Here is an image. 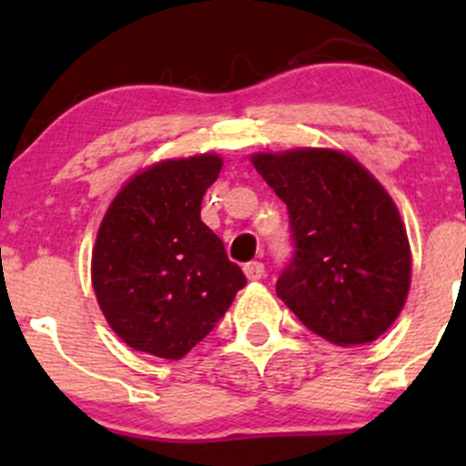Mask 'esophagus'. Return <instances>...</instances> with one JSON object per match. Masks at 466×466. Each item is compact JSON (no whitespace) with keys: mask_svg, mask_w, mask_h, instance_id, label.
I'll use <instances>...</instances> for the list:
<instances>
[{"mask_svg":"<svg viewBox=\"0 0 466 466\" xmlns=\"http://www.w3.org/2000/svg\"><path fill=\"white\" fill-rule=\"evenodd\" d=\"M243 271L249 280H260L265 276V265L260 260H251V263L243 265Z\"/></svg>","mask_w":466,"mask_h":466,"instance_id":"obj_1","label":"esophagus"}]
</instances>
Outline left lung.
Here are the masks:
<instances>
[{"label": "left lung", "instance_id": "8db88e82", "mask_svg": "<svg viewBox=\"0 0 466 466\" xmlns=\"http://www.w3.org/2000/svg\"><path fill=\"white\" fill-rule=\"evenodd\" d=\"M251 164L289 210L296 251L276 282L278 298L330 344L386 333L411 278L408 232L386 188L333 148L256 153Z\"/></svg>", "mask_w": 466, "mask_h": 466}]
</instances>
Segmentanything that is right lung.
Masks as SVG:
<instances>
[{
  "label": "right lung",
  "instance_id": "obj_1",
  "mask_svg": "<svg viewBox=\"0 0 466 466\" xmlns=\"http://www.w3.org/2000/svg\"><path fill=\"white\" fill-rule=\"evenodd\" d=\"M221 166L212 153L148 166L100 223L92 285L106 322L131 349L181 360L248 282L201 221V199Z\"/></svg>",
  "mask_w": 466,
  "mask_h": 466
}]
</instances>
